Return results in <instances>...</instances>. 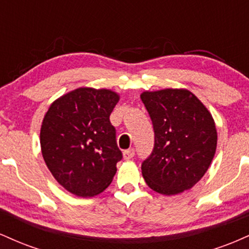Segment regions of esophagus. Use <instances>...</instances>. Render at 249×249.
I'll return each mask as SVG.
<instances>
[{"label":"esophagus","mask_w":249,"mask_h":249,"mask_svg":"<svg viewBox=\"0 0 249 249\" xmlns=\"http://www.w3.org/2000/svg\"><path fill=\"white\" fill-rule=\"evenodd\" d=\"M134 156V150L133 148H130V150H125L124 152H123V158L125 159V160H130V159H132Z\"/></svg>","instance_id":"esophagus-1"}]
</instances>
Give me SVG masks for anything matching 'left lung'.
<instances>
[{
  "label": "left lung",
  "instance_id": "left-lung-1",
  "mask_svg": "<svg viewBox=\"0 0 249 249\" xmlns=\"http://www.w3.org/2000/svg\"><path fill=\"white\" fill-rule=\"evenodd\" d=\"M154 130V147L142 165L147 186L164 196L192 188L212 162L218 142L208 108L187 89L141 95Z\"/></svg>",
  "mask_w": 249,
  "mask_h": 249
}]
</instances>
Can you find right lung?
Returning a JSON list of instances; mask_svg holds the SVG:
<instances>
[{
    "label": "right lung",
    "mask_w": 249,
    "mask_h": 249,
    "mask_svg": "<svg viewBox=\"0 0 249 249\" xmlns=\"http://www.w3.org/2000/svg\"><path fill=\"white\" fill-rule=\"evenodd\" d=\"M119 95L108 89L78 88L57 98L43 118L42 156L68 192L88 198L112 181L122 152L110 115Z\"/></svg>",
    "instance_id": "obj_1"
}]
</instances>
